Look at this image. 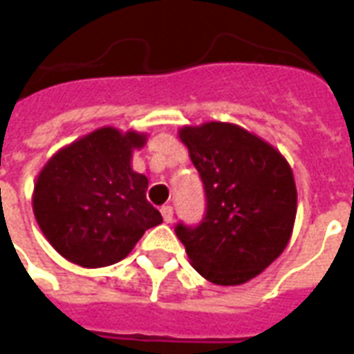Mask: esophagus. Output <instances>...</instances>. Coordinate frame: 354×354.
Instances as JSON below:
<instances>
[{"label": "esophagus", "instance_id": "esophagus-1", "mask_svg": "<svg viewBox=\"0 0 354 354\" xmlns=\"http://www.w3.org/2000/svg\"><path fill=\"white\" fill-rule=\"evenodd\" d=\"M161 215H163V221H165V223H171L172 215H174V212H172V206L161 207Z\"/></svg>", "mask_w": 354, "mask_h": 354}]
</instances>
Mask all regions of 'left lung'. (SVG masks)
<instances>
[{
    "label": "left lung",
    "mask_w": 354,
    "mask_h": 354,
    "mask_svg": "<svg viewBox=\"0 0 354 354\" xmlns=\"http://www.w3.org/2000/svg\"><path fill=\"white\" fill-rule=\"evenodd\" d=\"M201 172L206 217L196 228L178 225L191 266L217 286L249 282L290 243L297 215L293 171L282 153L249 129L204 122L178 129Z\"/></svg>",
    "instance_id": "1"
}]
</instances>
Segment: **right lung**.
<instances>
[{
	"label": "right lung",
	"mask_w": 354,
	"mask_h": 354,
	"mask_svg": "<svg viewBox=\"0 0 354 354\" xmlns=\"http://www.w3.org/2000/svg\"><path fill=\"white\" fill-rule=\"evenodd\" d=\"M148 135L104 126L59 148L35 180V219L64 260L98 269L124 260L142 234L163 223L147 201L148 178L133 150Z\"/></svg>",
	"instance_id": "obj_1"
}]
</instances>
